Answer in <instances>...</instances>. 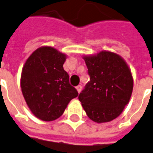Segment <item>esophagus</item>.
I'll list each match as a JSON object with an SVG mask.
<instances>
[{
	"instance_id": "34e87169",
	"label": "esophagus",
	"mask_w": 153,
	"mask_h": 153,
	"mask_svg": "<svg viewBox=\"0 0 153 153\" xmlns=\"http://www.w3.org/2000/svg\"><path fill=\"white\" fill-rule=\"evenodd\" d=\"M76 90L79 93H80L81 90H82V86H81V85H78V86H76Z\"/></svg>"
}]
</instances>
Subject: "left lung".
I'll list each match as a JSON object with an SVG mask.
<instances>
[{"label":"left lung","instance_id":"left-lung-1","mask_svg":"<svg viewBox=\"0 0 153 153\" xmlns=\"http://www.w3.org/2000/svg\"><path fill=\"white\" fill-rule=\"evenodd\" d=\"M84 59L90 81L79 94L82 106L95 122L116 119L128 104L133 89V79L127 64L111 52H101Z\"/></svg>","mask_w":153,"mask_h":153}]
</instances>
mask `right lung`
Returning a JSON list of instances; mask_svg holds the SVG:
<instances>
[{
    "label": "right lung",
    "instance_id": "1",
    "mask_svg": "<svg viewBox=\"0 0 153 153\" xmlns=\"http://www.w3.org/2000/svg\"><path fill=\"white\" fill-rule=\"evenodd\" d=\"M66 56L53 48L42 47L26 61L21 77L25 100L33 115L51 121L63 115L72 99L79 95L63 69Z\"/></svg>",
    "mask_w": 153,
    "mask_h": 153
}]
</instances>
